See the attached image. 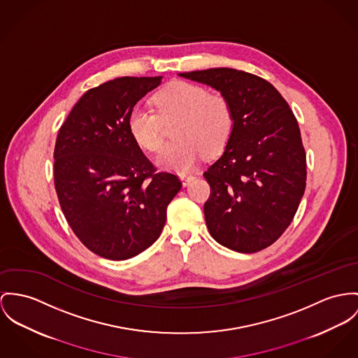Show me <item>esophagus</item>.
Returning a JSON list of instances; mask_svg holds the SVG:
<instances>
[{
	"label": "esophagus",
	"instance_id": "34e87169",
	"mask_svg": "<svg viewBox=\"0 0 358 358\" xmlns=\"http://www.w3.org/2000/svg\"><path fill=\"white\" fill-rule=\"evenodd\" d=\"M193 178H194V176L189 174V173H182V174H180V180L182 181V185H184V187H187V185L192 181Z\"/></svg>",
	"mask_w": 358,
	"mask_h": 358
}]
</instances>
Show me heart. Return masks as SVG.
I'll use <instances>...</instances> for the list:
<instances>
[{
    "instance_id": "b5f03b06",
    "label": "heart",
    "mask_w": 358,
    "mask_h": 358,
    "mask_svg": "<svg viewBox=\"0 0 358 358\" xmlns=\"http://www.w3.org/2000/svg\"><path fill=\"white\" fill-rule=\"evenodd\" d=\"M157 111L136 106L128 114L131 138L147 151H158L164 143V124H173L176 141L164 147L157 164L166 170L188 171L203 154H220L234 132L236 115L230 99L223 94H210L199 84L176 82L152 98Z\"/></svg>"
}]
</instances>
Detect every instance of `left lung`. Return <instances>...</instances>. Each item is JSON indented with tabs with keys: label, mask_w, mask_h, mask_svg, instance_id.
I'll use <instances>...</instances> for the list:
<instances>
[{
	"label": "left lung",
	"mask_w": 358,
	"mask_h": 358,
	"mask_svg": "<svg viewBox=\"0 0 358 358\" xmlns=\"http://www.w3.org/2000/svg\"><path fill=\"white\" fill-rule=\"evenodd\" d=\"M226 95L234 132L220 159L204 171L210 234L241 253L270 247L294 218L306 185L299 122L271 83L231 68L178 73Z\"/></svg>",
	"instance_id": "1"
}]
</instances>
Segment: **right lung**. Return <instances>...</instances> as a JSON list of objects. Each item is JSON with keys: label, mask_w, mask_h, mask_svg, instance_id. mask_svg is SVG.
Listing matches in <instances>:
<instances>
[{"label": "right lung", "mask_w": 358, "mask_h": 358, "mask_svg": "<svg viewBox=\"0 0 358 358\" xmlns=\"http://www.w3.org/2000/svg\"><path fill=\"white\" fill-rule=\"evenodd\" d=\"M161 79L125 76L88 90L58 131L61 210L83 245L105 259L127 260L151 247L182 187L176 174L157 171L127 127L129 111Z\"/></svg>", "instance_id": "add662e5"}]
</instances>
